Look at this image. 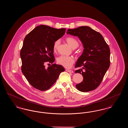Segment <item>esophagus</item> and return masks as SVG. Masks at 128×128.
I'll return each instance as SVG.
<instances>
[{"label":"esophagus","instance_id":"obj_1","mask_svg":"<svg viewBox=\"0 0 128 128\" xmlns=\"http://www.w3.org/2000/svg\"><path fill=\"white\" fill-rule=\"evenodd\" d=\"M66 71L67 72H70V73H73V70H68V69H66Z\"/></svg>","mask_w":128,"mask_h":128}]
</instances>
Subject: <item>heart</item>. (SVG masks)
<instances>
[{
  "instance_id": "obj_1",
  "label": "heart",
  "mask_w": 128,
  "mask_h": 128,
  "mask_svg": "<svg viewBox=\"0 0 128 128\" xmlns=\"http://www.w3.org/2000/svg\"><path fill=\"white\" fill-rule=\"evenodd\" d=\"M65 40L68 44L72 48H76L79 46L78 41L72 37H68L65 39ZM60 43L59 40L55 41L53 47L54 52H56L58 50ZM74 61L73 57L70 56H61L57 58L58 63L66 68H70L74 63Z\"/></svg>"
}]
</instances>
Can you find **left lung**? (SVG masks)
I'll use <instances>...</instances> for the list:
<instances>
[{
  "instance_id": "1",
  "label": "left lung",
  "mask_w": 128,
  "mask_h": 128,
  "mask_svg": "<svg viewBox=\"0 0 128 128\" xmlns=\"http://www.w3.org/2000/svg\"><path fill=\"white\" fill-rule=\"evenodd\" d=\"M67 34L78 37L84 48L75 66L82 67V68L76 70L75 72L82 74L84 80L76 84V87L82 92L92 91L100 84L110 67L109 46L99 32L88 26L68 29Z\"/></svg>"
}]
</instances>
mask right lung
<instances>
[{
  "instance_id": "1",
  "label": "right lung",
  "mask_w": 128,
  "mask_h": 128,
  "mask_svg": "<svg viewBox=\"0 0 128 128\" xmlns=\"http://www.w3.org/2000/svg\"><path fill=\"white\" fill-rule=\"evenodd\" d=\"M65 30V28L56 29L40 25L25 37L20 52L22 72L30 85L39 90L49 89L60 73L65 71L62 66L53 64L55 61L53 47ZM46 63L52 65L46 69Z\"/></svg>"
}]
</instances>
